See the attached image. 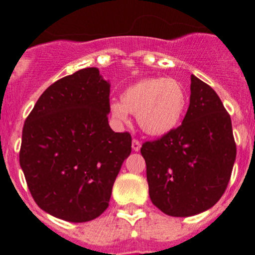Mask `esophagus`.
<instances>
[{
    "mask_svg": "<svg viewBox=\"0 0 255 255\" xmlns=\"http://www.w3.org/2000/svg\"><path fill=\"white\" fill-rule=\"evenodd\" d=\"M140 146H142V144H140V142L138 139H133L132 140V149L134 151H138L140 149Z\"/></svg>",
    "mask_w": 255,
    "mask_h": 255,
    "instance_id": "34e87169",
    "label": "esophagus"
}]
</instances>
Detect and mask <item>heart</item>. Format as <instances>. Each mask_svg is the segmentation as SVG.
Wrapping results in <instances>:
<instances>
[{"label": "heart", "instance_id": "obj_1", "mask_svg": "<svg viewBox=\"0 0 255 255\" xmlns=\"http://www.w3.org/2000/svg\"><path fill=\"white\" fill-rule=\"evenodd\" d=\"M187 106V92L173 78H144L128 85L120 101L112 100L109 111L118 125L129 122V113L149 135H165L179 126Z\"/></svg>", "mask_w": 255, "mask_h": 255}]
</instances>
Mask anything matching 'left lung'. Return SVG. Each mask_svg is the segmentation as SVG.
Here are the masks:
<instances>
[{"label":"left lung","instance_id":"obj_1","mask_svg":"<svg viewBox=\"0 0 255 255\" xmlns=\"http://www.w3.org/2000/svg\"><path fill=\"white\" fill-rule=\"evenodd\" d=\"M181 126L140 148L151 202L173 217L208 210L227 189L236 160L232 122L215 90L191 75Z\"/></svg>","mask_w":255,"mask_h":255}]
</instances>
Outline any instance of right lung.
I'll use <instances>...</instances> for the list:
<instances>
[{
	"label": "right lung",
	"instance_id": "right-lung-1",
	"mask_svg": "<svg viewBox=\"0 0 255 255\" xmlns=\"http://www.w3.org/2000/svg\"><path fill=\"white\" fill-rule=\"evenodd\" d=\"M110 82L97 68L58 80L23 126L19 164L35 204L68 222H87L107 207L132 150L128 132L109 125Z\"/></svg>",
	"mask_w": 255,
	"mask_h": 255
}]
</instances>
